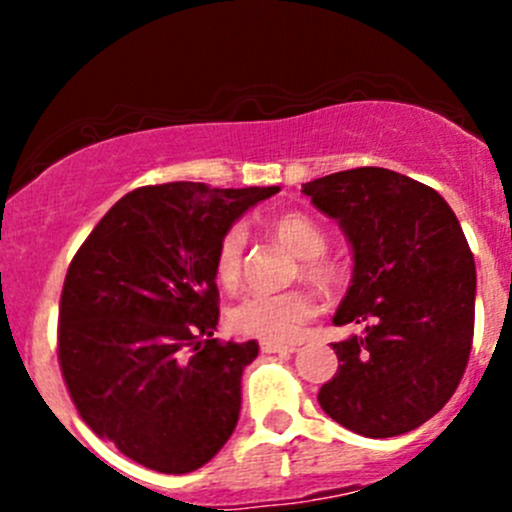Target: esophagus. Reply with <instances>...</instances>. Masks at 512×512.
<instances>
[{"mask_svg":"<svg viewBox=\"0 0 512 512\" xmlns=\"http://www.w3.org/2000/svg\"><path fill=\"white\" fill-rule=\"evenodd\" d=\"M297 352V344H270V342H262V354H282L289 356Z\"/></svg>","mask_w":512,"mask_h":512,"instance_id":"34e87169","label":"esophagus"}]
</instances>
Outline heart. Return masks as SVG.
<instances>
[{"mask_svg":"<svg viewBox=\"0 0 512 512\" xmlns=\"http://www.w3.org/2000/svg\"><path fill=\"white\" fill-rule=\"evenodd\" d=\"M270 232L280 245H285L294 257L302 262V272L307 280L327 285L332 282V267L319 260L327 247L322 227L302 213H282L272 218ZM247 235L242 227H230L220 240L215 252V277L227 289H232L242 277L245 262ZM317 312V304L307 292L285 294H250L242 299L230 314V324L235 332L245 337L262 339L270 344H289L302 337L304 327Z\"/></svg>","mask_w":512,"mask_h":512,"instance_id":"b5f03b06","label":"heart"}]
</instances>
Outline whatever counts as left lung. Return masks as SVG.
<instances>
[{
	"label": "left lung",
	"instance_id": "obj_1",
	"mask_svg": "<svg viewBox=\"0 0 512 512\" xmlns=\"http://www.w3.org/2000/svg\"><path fill=\"white\" fill-rule=\"evenodd\" d=\"M352 250V282L334 324L339 371L319 389L329 418L366 438L409 433L446 406L466 371L476 317V262L451 205L389 168L304 183Z\"/></svg>",
	"mask_w": 512,
	"mask_h": 512
}]
</instances>
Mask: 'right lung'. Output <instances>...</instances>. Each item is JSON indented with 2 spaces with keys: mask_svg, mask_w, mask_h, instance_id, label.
<instances>
[{
  "mask_svg": "<svg viewBox=\"0 0 512 512\" xmlns=\"http://www.w3.org/2000/svg\"><path fill=\"white\" fill-rule=\"evenodd\" d=\"M280 193L148 185L123 195L66 272L59 361L81 418L158 473L198 471L232 436L255 339L220 344L215 252L242 215Z\"/></svg>",
  "mask_w": 512,
  "mask_h": 512,
  "instance_id": "1",
  "label": "right lung"
}]
</instances>
